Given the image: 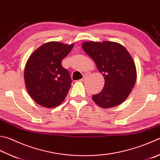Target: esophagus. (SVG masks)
<instances>
[{"label": "esophagus", "instance_id": "34e87169", "mask_svg": "<svg viewBox=\"0 0 160 160\" xmlns=\"http://www.w3.org/2000/svg\"><path fill=\"white\" fill-rule=\"evenodd\" d=\"M86 75L85 74V75H84V76L83 77V78H82V79H80L79 81H84V79H86Z\"/></svg>", "mask_w": 160, "mask_h": 160}]
</instances>
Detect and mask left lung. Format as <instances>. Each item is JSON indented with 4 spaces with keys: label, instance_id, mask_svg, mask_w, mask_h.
Masks as SVG:
<instances>
[{
    "label": "left lung",
    "instance_id": "8db88e82",
    "mask_svg": "<svg viewBox=\"0 0 160 160\" xmlns=\"http://www.w3.org/2000/svg\"><path fill=\"white\" fill-rule=\"evenodd\" d=\"M82 48L105 80L102 91L92 95L93 101L102 108L121 104L136 83V67L130 54L122 45L113 42H86Z\"/></svg>",
    "mask_w": 160,
    "mask_h": 160
}]
</instances>
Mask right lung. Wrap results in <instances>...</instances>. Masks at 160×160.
I'll return each mask as SVG.
<instances>
[{"label": "right lung", "mask_w": 160, "mask_h": 160, "mask_svg": "<svg viewBox=\"0 0 160 160\" xmlns=\"http://www.w3.org/2000/svg\"><path fill=\"white\" fill-rule=\"evenodd\" d=\"M73 46L50 42L42 45L29 57L24 79L29 95L38 104L56 107L66 98L72 81L61 62Z\"/></svg>", "instance_id": "obj_1"}]
</instances>
